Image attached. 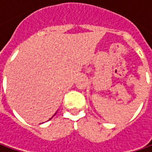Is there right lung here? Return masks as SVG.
<instances>
[{"mask_svg":"<svg viewBox=\"0 0 152 152\" xmlns=\"http://www.w3.org/2000/svg\"><path fill=\"white\" fill-rule=\"evenodd\" d=\"M55 115H56V113L54 114V116H55ZM54 116H53V117H54ZM51 118H50V119H51Z\"/></svg>","mask_w":152,"mask_h":152,"instance_id":"right-lung-1","label":"right lung"}]
</instances>
